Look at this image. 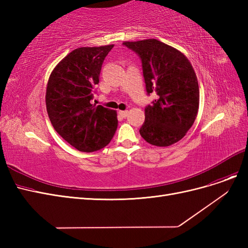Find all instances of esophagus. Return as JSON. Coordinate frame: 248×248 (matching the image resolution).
I'll return each instance as SVG.
<instances>
[{
	"label": "esophagus",
	"mask_w": 248,
	"mask_h": 248,
	"mask_svg": "<svg viewBox=\"0 0 248 248\" xmlns=\"http://www.w3.org/2000/svg\"><path fill=\"white\" fill-rule=\"evenodd\" d=\"M119 114L121 115V117L126 118V117H127V115H128V110H120V111H119Z\"/></svg>",
	"instance_id": "1"
}]
</instances>
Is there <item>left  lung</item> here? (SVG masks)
Segmentation results:
<instances>
[{
    "label": "left lung",
    "instance_id": "1",
    "mask_svg": "<svg viewBox=\"0 0 248 248\" xmlns=\"http://www.w3.org/2000/svg\"><path fill=\"white\" fill-rule=\"evenodd\" d=\"M140 57L147 94L157 99L145 108L140 133L147 142L168 147L184 138L197 118L200 91L197 76L182 52L156 39L124 42Z\"/></svg>",
    "mask_w": 248,
    "mask_h": 248
}]
</instances>
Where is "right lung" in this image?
<instances>
[{"mask_svg": "<svg viewBox=\"0 0 248 248\" xmlns=\"http://www.w3.org/2000/svg\"><path fill=\"white\" fill-rule=\"evenodd\" d=\"M114 46L72 50L52 70L46 110L55 130L78 151L95 152L108 145L118 127L117 112L96 107L93 89L102 63Z\"/></svg>", "mask_w": 248, "mask_h": 248, "instance_id": "1", "label": "right lung"}]
</instances>
